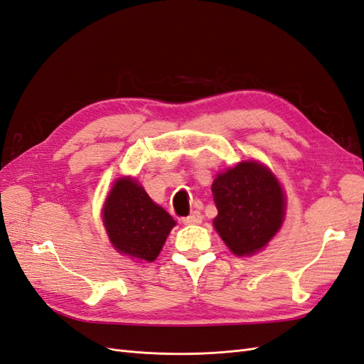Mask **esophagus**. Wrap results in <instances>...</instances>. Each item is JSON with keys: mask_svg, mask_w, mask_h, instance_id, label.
<instances>
[{"mask_svg": "<svg viewBox=\"0 0 364 364\" xmlns=\"http://www.w3.org/2000/svg\"><path fill=\"white\" fill-rule=\"evenodd\" d=\"M203 221V215L200 212H192L189 217H184L183 223L184 225H198V223Z\"/></svg>", "mask_w": 364, "mask_h": 364, "instance_id": "esophagus-1", "label": "esophagus"}]
</instances>
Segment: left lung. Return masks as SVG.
<instances>
[{
	"instance_id": "obj_1",
	"label": "left lung",
	"mask_w": 364,
	"mask_h": 364,
	"mask_svg": "<svg viewBox=\"0 0 364 364\" xmlns=\"http://www.w3.org/2000/svg\"><path fill=\"white\" fill-rule=\"evenodd\" d=\"M218 215L213 226L235 255H252L282 226L284 195L264 166L243 161L220 173L212 184Z\"/></svg>"
}]
</instances>
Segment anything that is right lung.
Listing matches in <instances>:
<instances>
[{
    "label": "right lung",
    "mask_w": 364,
    "mask_h": 364,
    "mask_svg": "<svg viewBox=\"0 0 364 364\" xmlns=\"http://www.w3.org/2000/svg\"><path fill=\"white\" fill-rule=\"evenodd\" d=\"M112 245L121 254L154 262L175 226V220L155 204L136 181L119 178L102 209Z\"/></svg>",
    "instance_id": "add662e5"
}]
</instances>
